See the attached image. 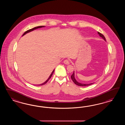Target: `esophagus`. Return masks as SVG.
<instances>
[{"mask_svg":"<svg viewBox=\"0 0 125 125\" xmlns=\"http://www.w3.org/2000/svg\"><path fill=\"white\" fill-rule=\"evenodd\" d=\"M64 64H70V61L68 60H65L64 61Z\"/></svg>","mask_w":125,"mask_h":125,"instance_id":"obj_1","label":"esophagus"}]
</instances>
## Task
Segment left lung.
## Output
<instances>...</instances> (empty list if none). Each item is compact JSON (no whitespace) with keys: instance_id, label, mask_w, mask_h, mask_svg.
<instances>
[{"instance_id":"8db88e82","label":"left lung","mask_w":125,"mask_h":125,"mask_svg":"<svg viewBox=\"0 0 125 125\" xmlns=\"http://www.w3.org/2000/svg\"><path fill=\"white\" fill-rule=\"evenodd\" d=\"M98 33L99 34V35L101 37H102V38L106 41L105 38L104 36L102 34H101V33H100V32H98ZM74 76H75V74H74V72L73 74L71 76V78H72V81H73V82H74V83H75V84H76V85H78V86H82V87H83V86H89V85H90L91 84H93V83H90V84H83V83H78V82H77V81H76Z\"/></svg>"}]
</instances>
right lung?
<instances>
[{
  "label": "right lung",
  "mask_w": 125,
  "mask_h": 125,
  "mask_svg": "<svg viewBox=\"0 0 125 125\" xmlns=\"http://www.w3.org/2000/svg\"><path fill=\"white\" fill-rule=\"evenodd\" d=\"M42 27H44V26H39V27H34V28H32V29H29V30H28L26 32H24V34H23L22 36H24L25 34H26V33H28V32H30L31 31H32L34 30H35V29H36L39 28H41ZM54 69L53 70V71L51 73V75H50V76H49V78H48V79L47 80V81H46L45 82H44V83H42V84H40V85H38V86H39H39H40V85H44L45 84L47 83L49 81V80L50 79V78L53 75V73L54 72Z\"/></svg>",
  "instance_id": "add662e5"
}]
</instances>
